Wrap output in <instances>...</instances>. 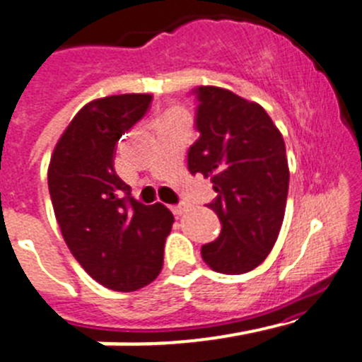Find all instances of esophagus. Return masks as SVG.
<instances>
[{
	"mask_svg": "<svg viewBox=\"0 0 362 362\" xmlns=\"http://www.w3.org/2000/svg\"><path fill=\"white\" fill-rule=\"evenodd\" d=\"M187 209H189L187 204H178V205H173V207H171V212H173L175 216H182L185 211H187Z\"/></svg>",
	"mask_w": 362,
	"mask_h": 362,
	"instance_id": "esophagus-1",
	"label": "esophagus"
}]
</instances>
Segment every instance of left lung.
I'll return each mask as SVG.
<instances>
[{
    "mask_svg": "<svg viewBox=\"0 0 362 362\" xmlns=\"http://www.w3.org/2000/svg\"><path fill=\"white\" fill-rule=\"evenodd\" d=\"M192 94L200 137L187 168L211 177L216 198L207 207L221 223L202 257L214 272L241 275L257 268L279 238L289 187L286 144L261 105L211 86Z\"/></svg>",
    "mask_w": 362,
    "mask_h": 362,
    "instance_id": "8db88e82",
    "label": "left lung"
}]
</instances>
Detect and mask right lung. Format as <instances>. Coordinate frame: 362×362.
I'll return each mask as SVG.
<instances>
[{
	"label": "right lung",
	"instance_id": "right-lung-1",
	"mask_svg": "<svg viewBox=\"0 0 362 362\" xmlns=\"http://www.w3.org/2000/svg\"><path fill=\"white\" fill-rule=\"evenodd\" d=\"M150 94H119L87 103L53 150L48 187L64 241L105 288L135 291L157 279L173 214L134 200L114 170L117 141L143 119Z\"/></svg>",
	"mask_w": 362,
	"mask_h": 362
}]
</instances>
